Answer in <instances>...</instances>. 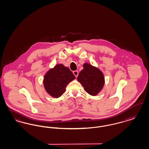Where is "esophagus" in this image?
<instances>
[{"mask_svg": "<svg viewBox=\"0 0 149 149\" xmlns=\"http://www.w3.org/2000/svg\"><path fill=\"white\" fill-rule=\"evenodd\" d=\"M73 74H74V75L75 76V77H76V78H77V77H78L79 72H78V71H77V70H75V71H73Z\"/></svg>", "mask_w": 149, "mask_h": 149, "instance_id": "34e87169", "label": "esophagus"}]
</instances>
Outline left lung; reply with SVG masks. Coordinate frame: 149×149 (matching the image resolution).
I'll list each match as a JSON object with an SVG mask.
<instances>
[{"label": "left lung", "mask_w": 149, "mask_h": 149, "mask_svg": "<svg viewBox=\"0 0 149 149\" xmlns=\"http://www.w3.org/2000/svg\"><path fill=\"white\" fill-rule=\"evenodd\" d=\"M83 68L78 75V81L83 86L85 92L95 96L104 85V75L98 68L88 63L83 64Z\"/></svg>", "instance_id": "8db88e82"}]
</instances>
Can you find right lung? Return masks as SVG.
Wrapping results in <instances>:
<instances>
[{
    "label": "right lung",
    "mask_w": 149,
    "mask_h": 149,
    "mask_svg": "<svg viewBox=\"0 0 149 149\" xmlns=\"http://www.w3.org/2000/svg\"><path fill=\"white\" fill-rule=\"evenodd\" d=\"M75 79V77L68 67L57 64L46 73L43 83L47 93L57 98L64 94L66 86Z\"/></svg>",
    "instance_id": "add662e5"
}]
</instances>
